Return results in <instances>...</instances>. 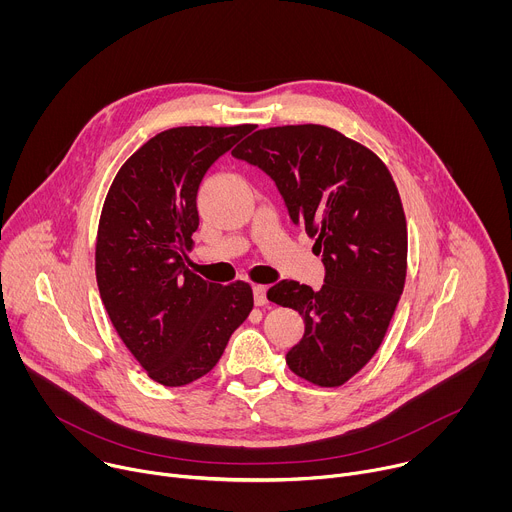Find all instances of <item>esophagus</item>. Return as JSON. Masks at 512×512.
<instances>
[{"label": "esophagus", "mask_w": 512, "mask_h": 512, "mask_svg": "<svg viewBox=\"0 0 512 512\" xmlns=\"http://www.w3.org/2000/svg\"><path fill=\"white\" fill-rule=\"evenodd\" d=\"M253 298L257 306H265L267 304V285H255L253 287Z\"/></svg>", "instance_id": "esophagus-1"}]
</instances>
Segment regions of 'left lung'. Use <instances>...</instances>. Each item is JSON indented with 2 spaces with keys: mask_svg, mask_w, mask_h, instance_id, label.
Here are the masks:
<instances>
[{
  "mask_svg": "<svg viewBox=\"0 0 512 512\" xmlns=\"http://www.w3.org/2000/svg\"><path fill=\"white\" fill-rule=\"evenodd\" d=\"M233 156L275 182L326 267L318 291L289 279L267 291L306 322L287 367L312 385L340 387L379 350L405 287L407 223L393 176L362 143L314 123L259 129Z\"/></svg>",
  "mask_w": 512,
  "mask_h": 512,
  "instance_id": "obj_1",
  "label": "left lung"
}]
</instances>
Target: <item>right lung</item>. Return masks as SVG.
<instances>
[{
  "mask_svg": "<svg viewBox=\"0 0 512 512\" xmlns=\"http://www.w3.org/2000/svg\"><path fill=\"white\" fill-rule=\"evenodd\" d=\"M253 125L172 127L119 168L97 231L105 310L150 379L182 387L210 373L253 310L245 281L210 283L186 267L206 170Z\"/></svg>",
  "mask_w": 512,
  "mask_h": 512,
  "instance_id": "right-lung-1",
  "label": "right lung"
}]
</instances>
